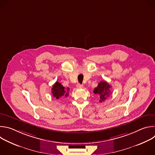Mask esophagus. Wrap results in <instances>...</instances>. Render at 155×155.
<instances>
[{
  "mask_svg": "<svg viewBox=\"0 0 155 155\" xmlns=\"http://www.w3.org/2000/svg\"><path fill=\"white\" fill-rule=\"evenodd\" d=\"M77 87L78 88H82V87H83V85L78 83V84H77Z\"/></svg>",
  "mask_w": 155,
  "mask_h": 155,
  "instance_id": "34e87169",
  "label": "esophagus"
}]
</instances>
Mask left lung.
<instances>
[{
  "label": "left lung",
  "mask_w": 155,
  "mask_h": 155,
  "mask_svg": "<svg viewBox=\"0 0 155 155\" xmlns=\"http://www.w3.org/2000/svg\"><path fill=\"white\" fill-rule=\"evenodd\" d=\"M110 86L107 82L102 81L99 83L97 86L94 89V93L99 96V102H102L104 101L107 97H108L111 93L110 92Z\"/></svg>",
  "instance_id": "8db88e82"
}]
</instances>
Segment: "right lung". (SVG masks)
Here are the masks:
<instances>
[{
  "label": "right lung",
  "mask_w": 155,
  "mask_h": 155,
  "mask_svg": "<svg viewBox=\"0 0 155 155\" xmlns=\"http://www.w3.org/2000/svg\"><path fill=\"white\" fill-rule=\"evenodd\" d=\"M69 88H68L67 90H65V87L62 85H61L60 83L56 81L53 86L51 93L53 94V97H54L56 99H59L62 96L67 97L69 95Z\"/></svg>",
  "instance_id": "add662e5"
}]
</instances>
